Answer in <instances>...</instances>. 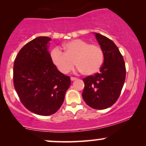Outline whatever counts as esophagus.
I'll use <instances>...</instances> for the list:
<instances>
[{"mask_svg": "<svg viewBox=\"0 0 146 146\" xmlns=\"http://www.w3.org/2000/svg\"><path fill=\"white\" fill-rule=\"evenodd\" d=\"M77 78H75V77H71V81H75V80H77Z\"/></svg>", "mask_w": 146, "mask_h": 146, "instance_id": "obj_1", "label": "esophagus"}]
</instances>
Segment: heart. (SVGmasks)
Segmentation results:
<instances>
[{"label":"heart","mask_w":146,"mask_h":146,"mask_svg":"<svg viewBox=\"0 0 146 146\" xmlns=\"http://www.w3.org/2000/svg\"><path fill=\"white\" fill-rule=\"evenodd\" d=\"M63 50L62 52L59 48H54L50 56L53 64L64 74L71 71L75 64L84 75L98 73L103 65L104 54L99 45L76 39L66 43L63 46Z\"/></svg>","instance_id":"heart-1"}]
</instances>
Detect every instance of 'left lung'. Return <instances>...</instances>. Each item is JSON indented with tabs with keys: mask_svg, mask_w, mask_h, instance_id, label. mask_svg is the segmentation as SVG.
Masks as SVG:
<instances>
[{
	"mask_svg": "<svg viewBox=\"0 0 146 146\" xmlns=\"http://www.w3.org/2000/svg\"><path fill=\"white\" fill-rule=\"evenodd\" d=\"M95 37L104 54L100 73L83 78L82 98L94 109L103 110L118 100L124 84L125 65L121 53L111 40L95 33Z\"/></svg>",
	"mask_w": 146,
	"mask_h": 146,
	"instance_id": "8db88e82",
	"label": "left lung"
}]
</instances>
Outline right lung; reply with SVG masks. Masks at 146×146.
Returning a JSON list of instances; mask_svg holds the SVG:
<instances>
[{"mask_svg": "<svg viewBox=\"0 0 146 146\" xmlns=\"http://www.w3.org/2000/svg\"><path fill=\"white\" fill-rule=\"evenodd\" d=\"M51 38L40 36L27 43L14 60L13 81L23 106L39 115L54 114L62 105L71 85L69 76L60 72L47 51Z\"/></svg>", "mask_w": 146, "mask_h": 146, "instance_id": "add662e5", "label": "right lung"}]
</instances>
